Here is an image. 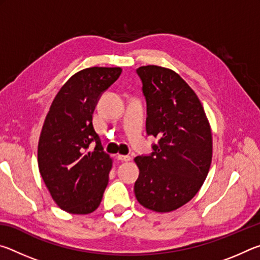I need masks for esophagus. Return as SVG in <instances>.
Returning <instances> with one entry per match:
<instances>
[{"mask_svg": "<svg viewBox=\"0 0 260 260\" xmlns=\"http://www.w3.org/2000/svg\"><path fill=\"white\" fill-rule=\"evenodd\" d=\"M117 158L118 160H121V161H129L132 159L131 156H125V155H118Z\"/></svg>", "mask_w": 260, "mask_h": 260, "instance_id": "obj_1", "label": "esophagus"}]
</instances>
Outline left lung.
Listing matches in <instances>:
<instances>
[{
	"mask_svg": "<svg viewBox=\"0 0 260 260\" xmlns=\"http://www.w3.org/2000/svg\"><path fill=\"white\" fill-rule=\"evenodd\" d=\"M147 102V134L158 139L150 155L135 158L136 200L156 212L188 203L212 160V134L199 98L178 73L147 65L136 70Z\"/></svg>",
	"mask_w": 260,
	"mask_h": 260,
	"instance_id": "obj_1",
	"label": "left lung"
}]
</instances>
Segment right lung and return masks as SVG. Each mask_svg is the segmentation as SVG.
I'll use <instances>...</instances> for the list:
<instances>
[{"mask_svg": "<svg viewBox=\"0 0 260 260\" xmlns=\"http://www.w3.org/2000/svg\"><path fill=\"white\" fill-rule=\"evenodd\" d=\"M120 74V68L81 70L60 88L46 117L38 146L39 170L52 200L67 212L91 213L102 201L112 159L94 129L93 113ZM91 142L94 152L87 150Z\"/></svg>", "mask_w": 260, "mask_h": 260, "instance_id": "1", "label": "right lung"}]
</instances>
